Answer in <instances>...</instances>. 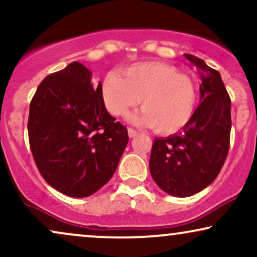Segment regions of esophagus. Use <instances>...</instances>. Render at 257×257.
I'll return each instance as SVG.
<instances>
[{
	"mask_svg": "<svg viewBox=\"0 0 257 257\" xmlns=\"http://www.w3.org/2000/svg\"><path fill=\"white\" fill-rule=\"evenodd\" d=\"M127 132H128V137L130 138H135V137H137L139 135V132L138 131H136V130H133V128H127Z\"/></svg>",
	"mask_w": 257,
	"mask_h": 257,
	"instance_id": "34e87169",
	"label": "esophagus"
}]
</instances>
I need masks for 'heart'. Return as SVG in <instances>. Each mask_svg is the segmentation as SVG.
Returning a JSON list of instances; mask_svg holds the SVG:
<instances>
[{"label":"heart","mask_w":257,"mask_h":257,"mask_svg":"<svg viewBox=\"0 0 257 257\" xmlns=\"http://www.w3.org/2000/svg\"><path fill=\"white\" fill-rule=\"evenodd\" d=\"M101 93L105 107L115 116L126 114L142 99L144 108L130 115V120L166 135L181 131L191 121L198 101L194 80L157 61L137 63L125 68L122 75L108 73Z\"/></svg>","instance_id":"obj_1"}]
</instances>
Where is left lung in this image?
<instances>
[{
    "label": "left lung",
    "mask_w": 257,
    "mask_h": 257,
    "mask_svg": "<svg viewBox=\"0 0 257 257\" xmlns=\"http://www.w3.org/2000/svg\"><path fill=\"white\" fill-rule=\"evenodd\" d=\"M184 56L201 76V104L181 132L155 139L150 157L153 181L175 197L197 194L215 181L228 155L231 130V101L221 74L197 56Z\"/></svg>",
    "instance_id": "1"
}]
</instances>
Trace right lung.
I'll return each mask as SVG.
<instances>
[{
  "label": "right lung",
  "mask_w": 257,
  "mask_h": 257,
  "mask_svg": "<svg viewBox=\"0 0 257 257\" xmlns=\"http://www.w3.org/2000/svg\"><path fill=\"white\" fill-rule=\"evenodd\" d=\"M101 84L80 62L46 76L29 107L33 157L49 185L87 197L115 172L128 143L127 128L109 114Z\"/></svg>",
  "instance_id": "add662e5"
}]
</instances>
